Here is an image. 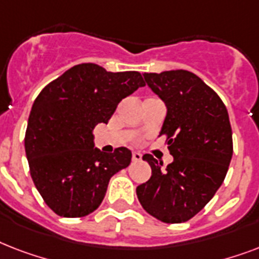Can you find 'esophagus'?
<instances>
[{
  "instance_id": "esophagus-1",
  "label": "esophagus",
  "mask_w": 259,
  "mask_h": 259,
  "mask_svg": "<svg viewBox=\"0 0 259 259\" xmlns=\"http://www.w3.org/2000/svg\"><path fill=\"white\" fill-rule=\"evenodd\" d=\"M141 153H138V152H133V154H132V160L133 161H141Z\"/></svg>"
}]
</instances>
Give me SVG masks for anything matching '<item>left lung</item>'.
<instances>
[{"mask_svg":"<svg viewBox=\"0 0 259 259\" xmlns=\"http://www.w3.org/2000/svg\"><path fill=\"white\" fill-rule=\"evenodd\" d=\"M166 106L165 134L173 161L166 168L145 154L152 176L137 187L142 208L164 223L189 221L213 197L233 157V132L225 103L185 70L144 74Z\"/></svg>","mask_w":259,"mask_h":259,"instance_id":"8db88e82","label":"left lung"}]
</instances>
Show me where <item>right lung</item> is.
I'll return each mask as SVG.
<instances>
[{"mask_svg":"<svg viewBox=\"0 0 259 259\" xmlns=\"http://www.w3.org/2000/svg\"><path fill=\"white\" fill-rule=\"evenodd\" d=\"M145 86L137 71L109 72L83 63L47 84L34 99L25 132L32 180L55 213L82 218L101 205L115 173L129 166L132 152L106 154L94 148L93 130L107 123L118 103Z\"/></svg>","mask_w":259,"mask_h":259,"instance_id":"right-lung-1","label":"right lung"}]
</instances>
